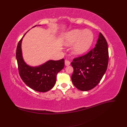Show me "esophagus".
<instances>
[{
	"mask_svg": "<svg viewBox=\"0 0 127 127\" xmlns=\"http://www.w3.org/2000/svg\"><path fill=\"white\" fill-rule=\"evenodd\" d=\"M64 64H65V65H66V66H69V65H70V63L69 61L66 60L64 61Z\"/></svg>",
	"mask_w": 127,
	"mask_h": 127,
	"instance_id": "34e87169",
	"label": "esophagus"
}]
</instances>
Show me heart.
Returning <instances> with one entry per match:
<instances>
[{"label": "heart", "instance_id": "1", "mask_svg": "<svg viewBox=\"0 0 127 127\" xmlns=\"http://www.w3.org/2000/svg\"><path fill=\"white\" fill-rule=\"evenodd\" d=\"M94 40V35L90 30H74L64 36V43L66 46L74 44L72 53L76 56L85 53L91 48Z\"/></svg>", "mask_w": 127, "mask_h": 127}]
</instances>
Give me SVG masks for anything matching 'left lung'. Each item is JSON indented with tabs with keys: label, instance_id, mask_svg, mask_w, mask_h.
<instances>
[{
	"label": "left lung",
	"instance_id": "left-lung-1",
	"mask_svg": "<svg viewBox=\"0 0 127 127\" xmlns=\"http://www.w3.org/2000/svg\"><path fill=\"white\" fill-rule=\"evenodd\" d=\"M109 61L108 47L106 39L99 33L96 44L85 55L74 59L71 80L82 91L93 89L101 81L107 69Z\"/></svg>",
	"mask_w": 127,
	"mask_h": 127
}]
</instances>
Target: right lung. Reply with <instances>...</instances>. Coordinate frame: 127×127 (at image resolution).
Returning <instances> with one entry per match:
<instances>
[{"instance_id": "right-lung-1", "label": "right lung", "mask_w": 127, "mask_h": 127, "mask_svg": "<svg viewBox=\"0 0 127 127\" xmlns=\"http://www.w3.org/2000/svg\"><path fill=\"white\" fill-rule=\"evenodd\" d=\"M25 34L19 41L16 49L19 74L23 81L33 90L39 92H48L55 86L57 74L64 66V60H50L36 67L26 64L22 56L21 48L22 41Z\"/></svg>"}]
</instances>
